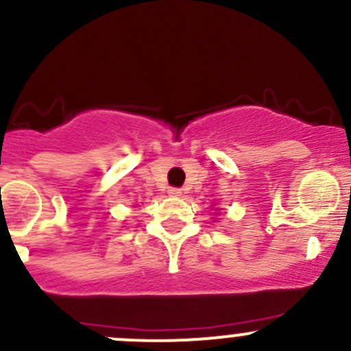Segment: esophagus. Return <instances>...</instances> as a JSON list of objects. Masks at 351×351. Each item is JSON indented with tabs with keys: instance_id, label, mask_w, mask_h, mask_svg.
<instances>
[{
	"instance_id": "esophagus-1",
	"label": "esophagus",
	"mask_w": 351,
	"mask_h": 351,
	"mask_svg": "<svg viewBox=\"0 0 351 351\" xmlns=\"http://www.w3.org/2000/svg\"><path fill=\"white\" fill-rule=\"evenodd\" d=\"M168 193H169V195H171V197H180V195H182V190L175 189V186H171V189L168 190Z\"/></svg>"
}]
</instances>
